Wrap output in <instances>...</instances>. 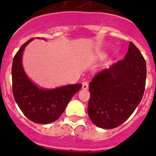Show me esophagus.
<instances>
[{"mask_svg":"<svg viewBox=\"0 0 156 156\" xmlns=\"http://www.w3.org/2000/svg\"><path fill=\"white\" fill-rule=\"evenodd\" d=\"M82 88L83 90H87L88 89V83L87 81H84L82 83Z\"/></svg>","mask_w":156,"mask_h":156,"instance_id":"obj_1","label":"esophagus"}]
</instances>
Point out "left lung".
I'll return each mask as SVG.
<instances>
[{"label":"left lung","instance_id":"8db88e82","mask_svg":"<svg viewBox=\"0 0 156 156\" xmlns=\"http://www.w3.org/2000/svg\"><path fill=\"white\" fill-rule=\"evenodd\" d=\"M145 81V60L130 42L124 59L98 72L89 83L87 112L92 122L103 129L124 122L142 99Z\"/></svg>","mask_w":156,"mask_h":156}]
</instances>
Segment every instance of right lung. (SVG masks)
I'll use <instances>...</instances> for the list:
<instances>
[{
	"mask_svg": "<svg viewBox=\"0 0 156 156\" xmlns=\"http://www.w3.org/2000/svg\"><path fill=\"white\" fill-rule=\"evenodd\" d=\"M34 39L25 43L14 57L12 90L19 108L29 119L36 123L48 124L58 119L72 97L80 90L82 84L66 85L54 89L41 88L36 85L25 73L22 59L25 48Z\"/></svg>",
	"mask_w": 156,
	"mask_h": 156,
	"instance_id": "1",
	"label": "right lung"
}]
</instances>
